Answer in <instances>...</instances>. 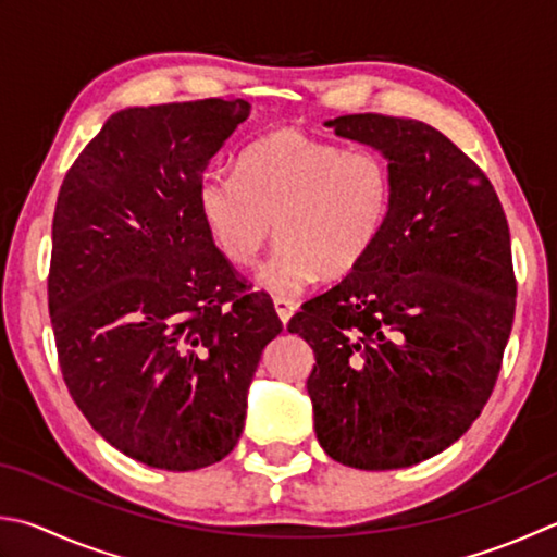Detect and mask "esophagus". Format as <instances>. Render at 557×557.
<instances>
[{
  "label": "esophagus",
  "instance_id": "1",
  "mask_svg": "<svg viewBox=\"0 0 557 557\" xmlns=\"http://www.w3.org/2000/svg\"><path fill=\"white\" fill-rule=\"evenodd\" d=\"M274 308H276L278 320H281L283 324H288V320L293 318V312H296V302L283 300V298H276V300H274Z\"/></svg>",
  "mask_w": 557,
  "mask_h": 557
}]
</instances>
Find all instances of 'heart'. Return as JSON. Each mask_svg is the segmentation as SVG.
Masks as SVG:
<instances>
[{"mask_svg": "<svg viewBox=\"0 0 557 557\" xmlns=\"http://www.w3.org/2000/svg\"><path fill=\"white\" fill-rule=\"evenodd\" d=\"M393 208V172L371 150L278 131L239 154L235 176L208 172L198 213L230 264L251 267L271 237L278 247L257 286L290 300L310 283L342 278L371 255Z\"/></svg>", "mask_w": 557, "mask_h": 557, "instance_id": "b5f03b06", "label": "heart"}]
</instances>
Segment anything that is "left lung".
Instances as JSON below:
<instances>
[{"mask_svg":"<svg viewBox=\"0 0 557 557\" xmlns=\"http://www.w3.org/2000/svg\"><path fill=\"white\" fill-rule=\"evenodd\" d=\"M393 172L387 225L363 264L290 320L314 351V434L339 463L393 470L442 454L480 417L511 334L509 225L490 180L412 119L324 121Z\"/></svg>","mask_w":557,"mask_h":557,"instance_id":"1","label":"left lung"}]
</instances>
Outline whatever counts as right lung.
I'll return each instance as SVG.
<instances>
[{"instance_id": "1", "label": "right lung", "mask_w": 557, "mask_h": 557, "mask_svg": "<svg viewBox=\"0 0 557 557\" xmlns=\"http://www.w3.org/2000/svg\"><path fill=\"white\" fill-rule=\"evenodd\" d=\"M249 109H123L58 194L48 308L62 377L97 434L150 468L198 470L235 448L261 351L283 330L198 213L203 172Z\"/></svg>"}]
</instances>
